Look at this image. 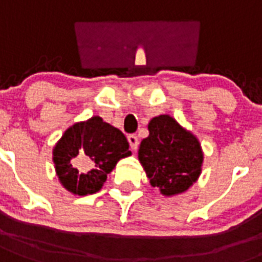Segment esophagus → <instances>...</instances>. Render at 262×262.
I'll return each instance as SVG.
<instances>
[{
	"label": "esophagus",
	"instance_id": "esophagus-1",
	"mask_svg": "<svg viewBox=\"0 0 262 262\" xmlns=\"http://www.w3.org/2000/svg\"><path fill=\"white\" fill-rule=\"evenodd\" d=\"M127 141H129V145H130L132 150H136L138 146V138L136 135H129L127 136Z\"/></svg>",
	"mask_w": 262,
	"mask_h": 262
}]
</instances>
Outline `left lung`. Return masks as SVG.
Masks as SVG:
<instances>
[{"label":"left lung","instance_id":"8db88e82","mask_svg":"<svg viewBox=\"0 0 262 262\" xmlns=\"http://www.w3.org/2000/svg\"><path fill=\"white\" fill-rule=\"evenodd\" d=\"M149 136L138 149V160L150 186L165 196L187 191L202 172L203 152L201 142L175 118L161 114L149 121Z\"/></svg>","mask_w":262,"mask_h":262}]
</instances>
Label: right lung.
<instances>
[{
  "mask_svg": "<svg viewBox=\"0 0 262 262\" xmlns=\"http://www.w3.org/2000/svg\"><path fill=\"white\" fill-rule=\"evenodd\" d=\"M52 155L61 186L74 195L84 196L101 190L107 173L132 152L124 133L95 116L70 126Z\"/></svg>",
  "mask_w": 262,
  "mask_h": 262,
  "instance_id": "add662e5",
  "label": "right lung"
}]
</instances>
